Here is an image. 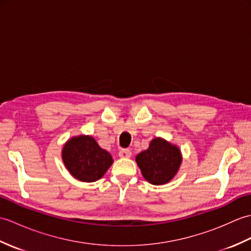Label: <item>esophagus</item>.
I'll list each match as a JSON object with an SVG mask.
<instances>
[{"label":"esophagus","mask_w":251,"mask_h":251,"mask_svg":"<svg viewBox=\"0 0 251 251\" xmlns=\"http://www.w3.org/2000/svg\"><path fill=\"white\" fill-rule=\"evenodd\" d=\"M119 155H120V157H123V158H128L131 156V151L128 150V149H124V150L120 151Z\"/></svg>","instance_id":"34e87169"}]
</instances>
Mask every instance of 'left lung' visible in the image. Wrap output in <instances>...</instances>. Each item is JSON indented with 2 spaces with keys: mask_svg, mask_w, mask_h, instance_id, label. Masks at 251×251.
I'll list each match as a JSON object with an SVG mask.
<instances>
[{
  "mask_svg": "<svg viewBox=\"0 0 251 251\" xmlns=\"http://www.w3.org/2000/svg\"><path fill=\"white\" fill-rule=\"evenodd\" d=\"M136 163L148 182L163 185L170 182L179 172L182 153L178 146L156 137L147 150L137 154Z\"/></svg>",
  "mask_w": 251,
  "mask_h": 251,
  "instance_id": "obj_1",
  "label": "left lung"
}]
</instances>
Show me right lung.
I'll return each instance as SVG.
<instances>
[{"label": "right lung", "instance_id": "1", "mask_svg": "<svg viewBox=\"0 0 251 251\" xmlns=\"http://www.w3.org/2000/svg\"><path fill=\"white\" fill-rule=\"evenodd\" d=\"M61 157L72 177L82 182H95L102 178L113 164L111 154L88 135L70 138L62 147Z\"/></svg>", "mask_w": 251, "mask_h": 251}]
</instances>
